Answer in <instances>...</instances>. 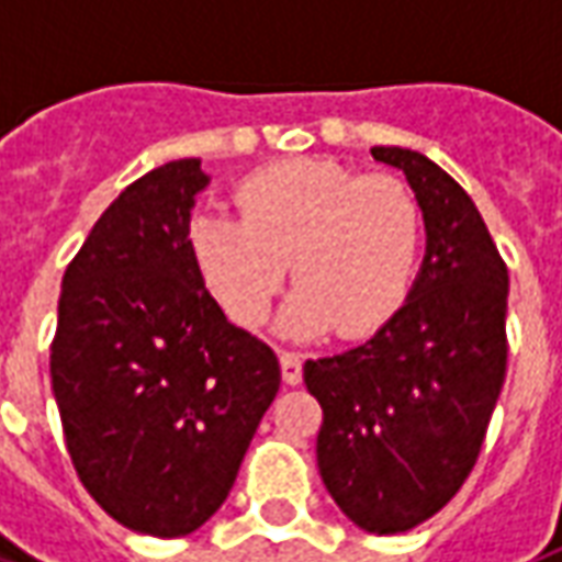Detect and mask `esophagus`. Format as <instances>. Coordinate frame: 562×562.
Returning <instances> with one entry per match:
<instances>
[{
    "mask_svg": "<svg viewBox=\"0 0 562 562\" xmlns=\"http://www.w3.org/2000/svg\"><path fill=\"white\" fill-rule=\"evenodd\" d=\"M281 358V376L288 385H300L303 382V355H296V351H281L278 355Z\"/></svg>",
    "mask_w": 562,
    "mask_h": 562,
    "instance_id": "34e87169",
    "label": "esophagus"
}]
</instances>
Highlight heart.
<instances>
[{"instance_id": "heart-1", "label": "heart", "mask_w": 562, "mask_h": 562, "mask_svg": "<svg viewBox=\"0 0 562 562\" xmlns=\"http://www.w3.org/2000/svg\"><path fill=\"white\" fill-rule=\"evenodd\" d=\"M186 226L201 281L241 327L266 321L290 272L300 281L284 330L346 339L382 330L406 303L422 254V207L392 173H358L330 158H290L235 189Z\"/></svg>"}]
</instances>
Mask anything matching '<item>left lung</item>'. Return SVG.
I'll return each mask as SVG.
<instances>
[{"instance_id": "obj_1", "label": "left lung", "mask_w": 562, "mask_h": 562, "mask_svg": "<svg viewBox=\"0 0 562 562\" xmlns=\"http://www.w3.org/2000/svg\"><path fill=\"white\" fill-rule=\"evenodd\" d=\"M406 173L425 216V259L373 339L305 361L318 397V471L351 524L376 536L425 524L477 462L508 370V266L468 192L431 158L373 146Z\"/></svg>"}]
</instances>
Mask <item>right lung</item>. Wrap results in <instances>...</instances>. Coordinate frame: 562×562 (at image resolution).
Listing matches in <instances>:
<instances>
[{"mask_svg": "<svg viewBox=\"0 0 562 562\" xmlns=\"http://www.w3.org/2000/svg\"><path fill=\"white\" fill-rule=\"evenodd\" d=\"M199 158L143 173L64 272L52 389L81 486L134 532L180 539L226 502L281 367L226 321L189 250Z\"/></svg>", "mask_w": 562, "mask_h": 562, "instance_id": "add662e5", "label": "right lung"}]
</instances>
